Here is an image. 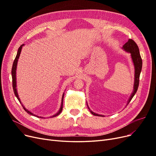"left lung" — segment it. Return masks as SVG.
<instances>
[{
	"mask_svg": "<svg viewBox=\"0 0 156 156\" xmlns=\"http://www.w3.org/2000/svg\"><path fill=\"white\" fill-rule=\"evenodd\" d=\"M122 49H124L127 53H129L131 55V58L132 60V62L133 63L134 68H135V77H134V84H133V92H132L129 98L128 99V101H127V105H128V103L131 100V99L135 96V93L137 91L139 84V77L140 74L141 72V69H142V66H143V61L142 58H141V56L139 53V49L138 48L137 45L135 43V42L131 39H129L127 42L123 45L122 47ZM87 107L88 108L89 111H90L92 114L94 116H104L101 115L97 114V113L94 112L90 109L89 107L88 106V104L87 103Z\"/></svg>",
	"mask_w": 156,
	"mask_h": 156,
	"instance_id": "left-lung-1",
	"label": "left lung"
}]
</instances>
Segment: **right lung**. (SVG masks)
<instances>
[{
  "mask_svg": "<svg viewBox=\"0 0 156 156\" xmlns=\"http://www.w3.org/2000/svg\"><path fill=\"white\" fill-rule=\"evenodd\" d=\"M25 45V44H23L21 45L20 48L18 49V51H17V55H16V57L15 58V60H14V62L13 63V66H12V84H13V92H14V94H15V95L16 96V98H17V100H19V101L20 102L21 104L22 105V107H23V108H24V110L28 113V114L29 115H31L32 116H37V117H40V118H43V117H41V116H39L37 115H34V113H32V112H30V111H29L28 109H27V108L25 107V106L23 105V104H22L21 103V101L20 100V98H19V95H18V93H17V81H16V70H17V62H18V59L19 58H20V54H21V49L23 48V47ZM64 93H63L62 94V101H61V105H60V109L59 111L56 113L55 115L51 116L50 117L53 118V117H55V116H58V115H60V113L62 112V107H63V99H64Z\"/></svg>",
  "mask_w": 156,
  "mask_h": 156,
  "instance_id": "obj_1",
  "label": "right lung"
}]
</instances>
